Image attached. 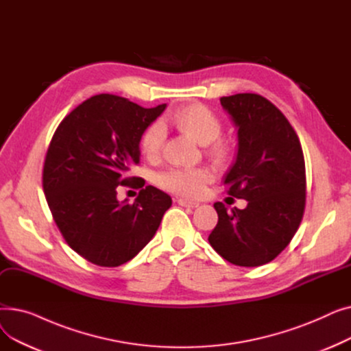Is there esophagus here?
I'll return each instance as SVG.
<instances>
[{
	"label": "esophagus",
	"instance_id": "34e87169",
	"mask_svg": "<svg viewBox=\"0 0 351 351\" xmlns=\"http://www.w3.org/2000/svg\"><path fill=\"white\" fill-rule=\"evenodd\" d=\"M176 202H178V204H179L180 206H183V208H189V209H195V208H197V206H199L197 202H192V200L183 199V197H179Z\"/></svg>",
	"mask_w": 351,
	"mask_h": 351
}]
</instances>
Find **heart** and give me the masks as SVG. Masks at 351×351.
Wrapping results in <instances>:
<instances>
[{
	"label": "heart",
	"mask_w": 351,
	"mask_h": 351,
	"mask_svg": "<svg viewBox=\"0 0 351 351\" xmlns=\"http://www.w3.org/2000/svg\"><path fill=\"white\" fill-rule=\"evenodd\" d=\"M166 121L176 126L183 134H186L200 146H206L208 155L215 162L222 163L226 160L229 155V145L225 141L217 139L222 134V123L208 108L202 105H189L178 109ZM165 136V126L159 121L145 129L141 138V147L147 159H155L160 154ZM212 179L213 175L209 169L186 168V166L169 168L156 178L163 189L185 197L200 196Z\"/></svg>",
	"instance_id": "heart-1"
}]
</instances>
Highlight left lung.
Returning <instances> with one entry per match:
<instances>
[{
    "instance_id": "1",
    "label": "left lung",
    "mask_w": 351,
    "mask_h": 351,
    "mask_svg": "<svg viewBox=\"0 0 351 351\" xmlns=\"http://www.w3.org/2000/svg\"><path fill=\"white\" fill-rule=\"evenodd\" d=\"M220 104L237 131V154L225 175L229 195L247 200L219 220L210 246L228 262L256 267L271 262L298 232L306 204V168L300 141L286 117L266 98L236 94Z\"/></svg>"
}]
</instances>
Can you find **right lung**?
<instances>
[{
  "mask_svg": "<svg viewBox=\"0 0 351 351\" xmlns=\"http://www.w3.org/2000/svg\"><path fill=\"white\" fill-rule=\"evenodd\" d=\"M165 108L95 95L65 117L52 136L44 193L66 243L90 263L117 267L134 259L172 206L171 196L154 186L141 190L134 204L116 197L118 186L143 187L128 171L139 163L145 129Z\"/></svg>",
  "mask_w": 351,
  "mask_h": 351,
  "instance_id": "right-lung-1",
  "label": "right lung"
}]
</instances>
